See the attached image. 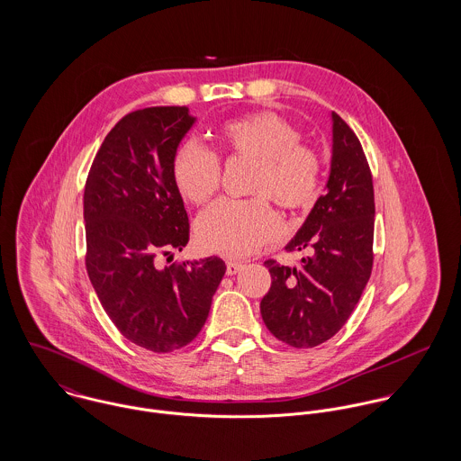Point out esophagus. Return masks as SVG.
<instances>
[{"mask_svg":"<svg viewBox=\"0 0 461 461\" xmlns=\"http://www.w3.org/2000/svg\"><path fill=\"white\" fill-rule=\"evenodd\" d=\"M245 267L241 261H227V275H236Z\"/></svg>","mask_w":461,"mask_h":461,"instance_id":"34e87169","label":"esophagus"}]
</instances>
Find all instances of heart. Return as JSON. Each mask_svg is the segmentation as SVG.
Returning a JSON list of instances; mask_svg holds the SVG:
<instances>
[{"instance_id":"obj_1","label":"heart","mask_w":461,"mask_h":461,"mask_svg":"<svg viewBox=\"0 0 461 461\" xmlns=\"http://www.w3.org/2000/svg\"><path fill=\"white\" fill-rule=\"evenodd\" d=\"M216 143L225 158L254 161L250 172L252 200H220L198 216L195 240L205 252L241 258L256 252L280 234V220L267 203L298 211L320 194L321 159L300 143V132L273 112H254L223 122ZM172 181L190 203H205L220 185V161L194 141L177 147L172 158Z\"/></svg>"}]
</instances>
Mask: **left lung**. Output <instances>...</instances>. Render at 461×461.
I'll list each match as a JSON object with an SVG mask.
<instances>
[{
  "mask_svg": "<svg viewBox=\"0 0 461 461\" xmlns=\"http://www.w3.org/2000/svg\"><path fill=\"white\" fill-rule=\"evenodd\" d=\"M325 190L285 247L311 256L298 267L264 263L271 275L261 300L264 325L293 348H314L342 329L373 269V177L357 134L337 113Z\"/></svg>",
  "mask_w": 461,
  "mask_h": 461,
  "instance_id": "obj_1",
  "label": "left lung"
}]
</instances>
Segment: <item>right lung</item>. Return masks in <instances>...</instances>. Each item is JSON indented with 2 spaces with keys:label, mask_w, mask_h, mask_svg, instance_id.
<instances>
[{
  "label": "right lung",
  "mask_w": 461,
  "mask_h": 461,
  "mask_svg": "<svg viewBox=\"0 0 461 461\" xmlns=\"http://www.w3.org/2000/svg\"><path fill=\"white\" fill-rule=\"evenodd\" d=\"M195 121L185 106L128 113L104 138L85 185L90 282L119 331L154 353L197 337L227 269L220 258L161 264L190 240L170 167Z\"/></svg>",
  "instance_id": "obj_1"
}]
</instances>
